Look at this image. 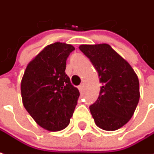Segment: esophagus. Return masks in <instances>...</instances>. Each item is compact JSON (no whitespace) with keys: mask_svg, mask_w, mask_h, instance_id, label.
<instances>
[{"mask_svg":"<svg viewBox=\"0 0 154 154\" xmlns=\"http://www.w3.org/2000/svg\"><path fill=\"white\" fill-rule=\"evenodd\" d=\"M82 88H83V85L81 84L80 86H78V89H79V91L80 92H82Z\"/></svg>","mask_w":154,"mask_h":154,"instance_id":"esophagus-1","label":"esophagus"}]
</instances>
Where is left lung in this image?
<instances>
[{
	"label": "left lung",
	"instance_id": "obj_1",
	"mask_svg": "<svg viewBox=\"0 0 154 154\" xmlns=\"http://www.w3.org/2000/svg\"><path fill=\"white\" fill-rule=\"evenodd\" d=\"M97 72L98 98L90 106L96 125L106 131H115L133 117L140 97L139 81L130 64L108 44L80 45Z\"/></svg>",
	"mask_w": 154,
	"mask_h": 154
}]
</instances>
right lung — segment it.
<instances>
[{"instance_id": "add662e5", "label": "right lung", "mask_w": 154, "mask_h": 154, "mask_svg": "<svg viewBox=\"0 0 154 154\" xmlns=\"http://www.w3.org/2000/svg\"><path fill=\"white\" fill-rule=\"evenodd\" d=\"M75 50L72 45H48L29 62L21 82L23 106L44 129L66 128L72 117L79 91L65 73L66 61Z\"/></svg>"}]
</instances>
